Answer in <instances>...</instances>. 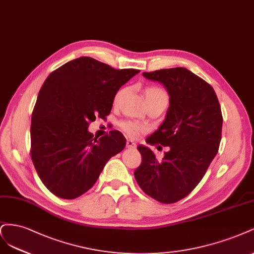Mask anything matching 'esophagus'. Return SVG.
Instances as JSON below:
<instances>
[{
    "instance_id": "esophagus-1",
    "label": "esophagus",
    "mask_w": 254,
    "mask_h": 254,
    "mask_svg": "<svg viewBox=\"0 0 254 254\" xmlns=\"http://www.w3.org/2000/svg\"><path fill=\"white\" fill-rule=\"evenodd\" d=\"M127 149H135L136 148V143L134 142V141H132V140H127Z\"/></svg>"
}]
</instances>
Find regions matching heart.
Segmentation results:
<instances>
[{"label":"heart","instance_id":"heart-1","mask_svg":"<svg viewBox=\"0 0 254 254\" xmlns=\"http://www.w3.org/2000/svg\"><path fill=\"white\" fill-rule=\"evenodd\" d=\"M126 93V88H121L117 92L115 98H114V102L117 103L118 100L121 98V96ZM145 100L146 103L157 100H168V96L166 92L157 86H148L144 91ZM120 127L124 132H126L130 137H136L144 133L146 130V127L143 125L138 124V122L133 121H122L120 122Z\"/></svg>","mask_w":254,"mask_h":254}]
</instances>
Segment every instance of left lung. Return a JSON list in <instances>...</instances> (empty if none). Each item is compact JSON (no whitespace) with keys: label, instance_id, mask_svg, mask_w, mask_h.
<instances>
[{"label":"left lung","instance_id":"8db88e82","mask_svg":"<svg viewBox=\"0 0 254 254\" xmlns=\"http://www.w3.org/2000/svg\"><path fill=\"white\" fill-rule=\"evenodd\" d=\"M142 76L161 83L169 94L166 118L145 141L170 150L158 160L149 146L138 145L142 162L134 175L145 194L173 203L198 185L217 154L222 111L213 87L189 69L165 68Z\"/></svg>","mask_w":254,"mask_h":254}]
</instances>
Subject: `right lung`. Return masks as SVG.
I'll return each instance as SVG.
<instances>
[{
  "label": "right lung",
  "instance_id": "add662e5",
  "mask_svg": "<svg viewBox=\"0 0 254 254\" xmlns=\"http://www.w3.org/2000/svg\"><path fill=\"white\" fill-rule=\"evenodd\" d=\"M139 69H115L91 57L65 63L46 78L31 116V159L44 186L73 199L97 182L105 163L126 148L118 130L99 139L89 122L111 113L119 88Z\"/></svg>",
  "mask_w": 254,
  "mask_h": 254
}]
</instances>
